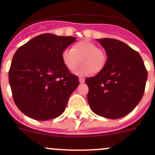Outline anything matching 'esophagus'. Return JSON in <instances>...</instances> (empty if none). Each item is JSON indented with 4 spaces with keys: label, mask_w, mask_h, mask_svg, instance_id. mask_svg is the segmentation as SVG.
<instances>
[{
    "label": "esophagus",
    "mask_w": 155,
    "mask_h": 155,
    "mask_svg": "<svg viewBox=\"0 0 155 155\" xmlns=\"http://www.w3.org/2000/svg\"><path fill=\"white\" fill-rule=\"evenodd\" d=\"M79 81H80V83H84V78H81H81H79Z\"/></svg>",
    "instance_id": "1"
}]
</instances>
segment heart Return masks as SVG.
Here are the masks:
<instances>
[{
	"label": "heart",
	"mask_w": 155,
	"mask_h": 155,
	"mask_svg": "<svg viewBox=\"0 0 155 155\" xmlns=\"http://www.w3.org/2000/svg\"><path fill=\"white\" fill-rule=\"evenodd\" d=\"M62 61L67 69L73 71L83 64L78 70L79 74H87L90 72L98 73L104 69L107 62V55L104 50L98 48L94 42L83 40L77 42L72 49H65L62 52Z\"/></svg>",
	"instance_id": "heart-1"
}]
</instances>
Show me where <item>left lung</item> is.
<instances>
[{
    "label": "left lung",
    "mask_w": 155,
    "mask_h": 155,
    "mask_svg": "<svg viewBox=\"0 0 155 155\" xmlns=\"http://www.w3.org/2000/svg\"><path fill=\"white\" fill-rule=\"evenodd\" d=\"M98 41L108 59L102 71L85 79L87 102L95 114L120 119L132 112L141 100L147 71L140 55L124 42L110 38Z\"/></svg>",
    "instance_id": "left-lung-1"
}]
</instances>
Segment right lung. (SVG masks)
Returning <instances> with one entry per match:
<instances>
[{
  "mask_svg": "<svg viewBox=\"0 0 155 155\" xmlns=\"http://www.w3.org/2000/svg\"><path fill=\"white\" fill-rule=\"evenodd\" d=\"M74 37L45 33L18 49L8 78L14 102L34 120L44 121L64 113L79 79L62 61V52Z\"/></svg>",
  "mask_w": 155,
  "mask_h": 155,
  "instance_id": "right-lung-1",
  "label": "right lung"
}]
</instances>
